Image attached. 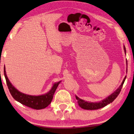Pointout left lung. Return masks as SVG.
<instances>
[{
  "instance_id": "obj_1",
  "label": "left lung",
  "mask_w": 134,
  "mask_h": 134,
  "mask_svg": "<svg viewBox=\"0 0 134 134\" xmlns=\"http://www.w3.org/2000/svg\"><path fill=\"white\" fill-rule=\"evenodd\" d=\"M124 50L126 53V49H125V46H124ZM126 64H128L127 62H126ZM126 77V76L125 77V78L124 79L123 81H122L121 85L119 86V87L116 90V91L113 92L112 94H110L109 96H108L107 97V98L104 99L103 100H102V102H98V103L88 102L85 101L82 99L79 98L77 96H76V98L77 99V103L79 104V105L80 106V107H81V108L86 110H96V109H99L105 107V106H106V105H108V104L112 103V102L116 98L117 96H118L119 93L121 91L122 86H123V85L124 83Z\"/></svg>"
}]
</instances>
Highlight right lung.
Here are the masks:
<instances>
[{
  "label": "right lung",
  "mask_w": 134,
  "mask_h": 134,
  "mask_svg": "<svg viewBox=\"0 0 134 134\" xmlns=\"http://www.w3.org/2000/svg\"><path fill=\"white\" fill-rule=\"evenodd\" d=\"M4 75L5 77L6 84H7L9 90L10 94L13 98L22 105L37 110L44 109L51 103L52 99L53 98L54 93H55L58 85L61 82L60 81L54 84L50 91L46 94L38 96H31V95L22 93L13 87L9 80L7 76H6L5 68L4 67Z\"/></svg>",
  "instance_id": "add662e5"
}]
</instances>
